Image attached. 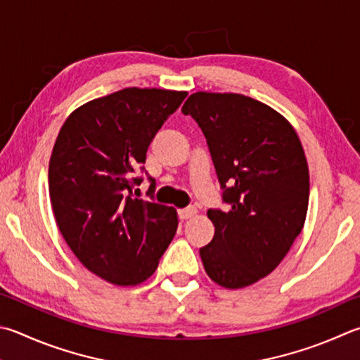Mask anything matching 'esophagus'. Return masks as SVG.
Instances as JSON below:
<instances>
[{
	"label": "esophagus",
	"instance_id": "esophagus-1",
	"mask_svg": "<svg viewBox=\"0 0 360 360\" xmlns=\"http://www.w3.org/2000/svg\"><path fill=\"white\" fill-rule=\"evenodd\" d=\"M178 215H179V219L181 220H188V219H192V217H195V215H197V207H186V209H179L178 211Z\"/></svg>",
	"mask_w": 360,
	"mask_h": 360
}]
</instances>
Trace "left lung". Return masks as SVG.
<instances>
[{"instance_id":"8db88e82","label":"left lung","mask_w":360,"mask_h":360,"mask_svg":"<svg viewBox=\"0 0 360 360\" xmlns=\"http://www.w3.org/2000/svg\"><path fill=\"white\" fill-rule=\"evenodd\" d=\"M206 136L230 211L209 209L200 248L212 282L238 290L276 269L302 231L310 176L296 130L276 110L234 93H193L182 105Z\"/></svg>"}]
</instances>
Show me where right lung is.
Segmentation results:
<instances>
[{
  "label": "right lung",
  "mask_w": 360,
  "mask_h": 360,
  "mask_svg": "<svg viewBox=\"0 0 360 360\" xmlns=\"http://www.w3.org/2000/svg\"><path fill=\"white\" fill-rule=\"evenodd\" d=\"M186 96L124 88L74 110L56 136L49 191L58 228L80 263L113 285L151 277L178 228L174 207L134 198L132 191L141 182L135 168Z\"/></svg>",
  "instance_id": "add662e5"
}]
</instances>
